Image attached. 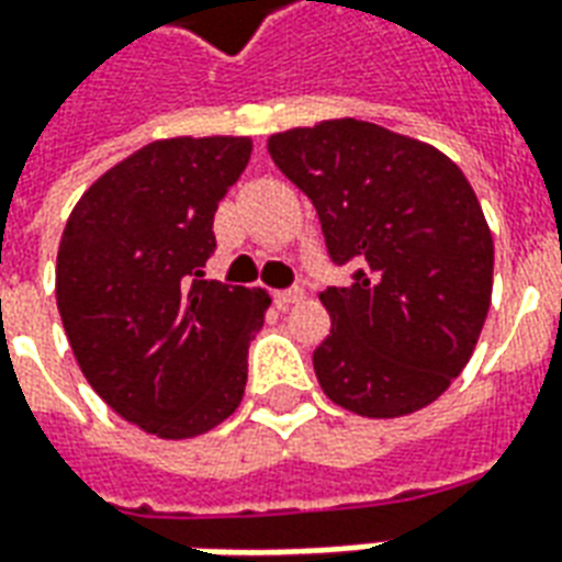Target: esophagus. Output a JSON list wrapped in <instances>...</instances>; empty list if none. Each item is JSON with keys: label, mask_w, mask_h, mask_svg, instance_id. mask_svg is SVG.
Here are the masks:
<instances>
[{"label": "esophagus", "mask_w": 562, "mask_h": 562, "mask_svg": "<svg viewBox=\"0 0 562 562\" xmlns=\"http://www.w3.org/2000/svg\"><path fill=\"white\" fill-rule=\"evenodd\" d=\"M273 301H277V306H282V310H285V306H292V303L303 301V289L301 285H294V289H282V292L273 294Z\"/></svg>", "instance_id": "34e87169"}]
</instances>
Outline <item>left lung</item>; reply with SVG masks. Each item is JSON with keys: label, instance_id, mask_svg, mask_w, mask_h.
<instances>
[{"label": "left lung", "instance_id": "8db88e82", "mask_svg": "<svg viewBox=\"0 0 562 562\" xmlns=\"http://www.w3.org/2000/svg\"><path fill=\"white\" fill-rule=\"evenodd\" d=\"M268 151L318 211L330 261L357 265L351 285L318 294L327 398L375 419L431 405L492 303V232L468 178L438 148L357 119L273 133Z\"/></svg>", "mask_w": 562, "mask_h": 562}]
</instances>
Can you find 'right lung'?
<instances>
[{
	"instance_id": "1",
	"label": "right lung",
	"mask_w": 562,
	"mask_h": 562,
	"mask_svg": "<svg viewBox=\"0 0 562 562\" xmlns=\"http://www.w3.org/2000/svg\"><path fill=\"white\" fill-rule=\"evenodd\" d=\"M249 151L247 136L145 145L82 193L61 232L56 301L74 357L119 417L157 438L205 435L244 398L270 297L202 268Z\"/></svg>"
}]
</instances>
